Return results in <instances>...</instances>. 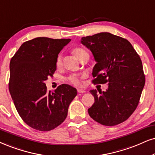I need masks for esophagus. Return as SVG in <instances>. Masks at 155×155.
I'll return each instance as SVG.
<instances>
[{"label": "esophagus", "mask_w": 155, "mask_h": 155, "mask_svg": "<svg viewBox=\"0 0 155 155\" xmlns=\"http://www.w3.org/2000/svg\"><path fill=\"white\" fill-rule=\"evenodd\" d=\"M77 91L79 92V93H85L86 92V91L85 90H84V89H77Z\"/></svg>", "instance_id": "esophagus-1"}]
</instances>
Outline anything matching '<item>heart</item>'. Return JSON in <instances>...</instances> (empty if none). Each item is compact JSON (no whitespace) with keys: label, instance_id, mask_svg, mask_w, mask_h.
Returning <instances> with one entry per match:
<instances>
[{"label":"heart","instance_id":"obj_1","mask_svg":"<svg viewBox=\"0 0 155 155\" xmlns=\"http://www.w3.org/2000/svg\"><path fill=\"white\" fill-rule=\"evenodd\" d=\"M73 54L77 57L80 61H82L84 58H89V53L86 51L84 48H81V47H76L72 50ZM62 65V60L61 55H58L56 61V66L57 68H60ZM84 75H78V74H73L70 75L67 77V81L71 84L72 85L76 86V87H80L81 85V82L80 81V78L84 77Z\"/></svg>","mask_w":155,"mask_h":155}]
</instances>
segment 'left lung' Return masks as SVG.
Returning a JSON list of instances; mask_svg holds the SVG:
<instances>
[{"label": "left lung", "mask_w": 155, "mask_h": 155, "mask_svg": "<svg viewBox=\"0 0 155 155\" xmlns=\"http://www.w3.org/2000/svg\"><path fill=\"white\" fill-rule=\"evenodd\" d=\"M97 64L92 76L94 84L108 83L106 91L90 90L94 103L88 109L94 120L105 126L126 121L137 107L145 84L141 58L130 41L110 33L81 38Z\"/></svg>", "instance_id": "obj_1"}]
</instances>
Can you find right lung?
I'll list each match as a JSON object with an SVG mask.
<instances>
[{
  "instance_id": "obj_1",
  "label": "right lung",
  "mask_w": 155,
  "mask_h": 155,
  "mask_svg": "<svg viewBox=\"0 0 155 155\" xmlns=\"http://www.w3.org/2000/svg\"><path fill=\"white\" fill-rule=\"evenodd\" d=\"M70 41L38 37L23 43L11 59L10 94L21 119L36 130L47 132L61 124L77 94L68 84L58 86L51 94L44 83L53 76L58 54Z\"/></svg>"
}]
</instances>
